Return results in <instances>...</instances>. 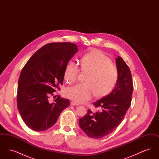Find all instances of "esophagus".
Masks as SVG:
<instances>
[{
    "instance_id": "1",
    "label": "esophagus",
    "mask_w": 159,
    "mask_h": 159,
    "mask_svg": "<svg viewBox=\"0 0 159 159\" xmlns=\"http://www.w3.org/2000/svg\"><path fill=\"white\" fill-rule=\"evenodd\" d=\"M71 105L73 106H77L79 105V104L77 103V102H75V101H72V102H71Z\"/></svg>"
}]
</instances>
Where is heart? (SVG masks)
<instances>
[{
	"instance_id": "heart-1",
	"label": "heart",
	"mask_w": 159,
	"mask_h": 159,
	"mask_svg": "<svg viewBox=\"0 0 159 159\" xmlns=\"http://www.w3.org/2000/svg\"><path fill=\"white\" fill-rule=\"evenodd\" d=\"M80 71L87 73L85 83H78L64 90L66 97L77 103L88 101L93 97H102L111 91L116 83L118 73L110 59L100 51H92L85 55L80 64ZM80 70L73 61L67 64L64 77L68 83H74L79 75Z\"/></svg>"
}]
</instances>
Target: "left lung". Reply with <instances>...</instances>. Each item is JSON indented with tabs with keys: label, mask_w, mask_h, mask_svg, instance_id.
<instances>
[{
	"label": "left lung",
	"mask_w": 159,
	"mask_h": 159,
	"mask_svg": "<svg viewBox=\"0 0 159 159\" xmlns=\"http://www.w3.org/2000/svg\"><path fill=\"white\" fill-rule=\"evenodd\" d=\"M118 76L112 92L93 103L98 111L88 110L79 125L89 137L99 139L113 132L120 124L130 106L134 90L130 70L120 57L116 59Z\"/></svg>",
	"instance_id": "obj_1"
}]
</instances>
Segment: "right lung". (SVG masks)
Instances as JSON below:
<instances>
[{
    "label": "right lung",
    "instance_id": "obj_1",
    "mask_svg": "<svg viewBox=\"0 0 159 159\" xmlns=\"http://www.w3.org/2000/svg\"><path fill=\"white\" fill-rule=\"evenodd\" d=\"M78 51L73 43H50L34 53L23 67L18 83L17 107L23 121L34 131H44L56 123L70 105L68 99L49 96L60 89L68 61Z\"/></svg>",
    "mask_w": 159,
    "mask_h": 159
}]
</instances>
